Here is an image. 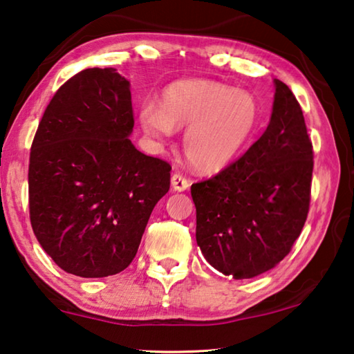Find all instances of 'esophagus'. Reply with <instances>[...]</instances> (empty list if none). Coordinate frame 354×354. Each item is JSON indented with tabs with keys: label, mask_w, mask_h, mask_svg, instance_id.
I'll return each instance as SVG.
<instances>
[{
	"label": "esophagus",
	"mask_w": 354,
	"mask_h": 354,
	"mask_svg": "<svg viewBox=\"0 0 354 354\" xmlns=\"http://www.w3.org/2000/svg\"><path fill=\"white\" fill-rule=\"evenodd\" d=\"M189 179L183 176L181 173H175V175L171 176V187L173 190H178V192H183V190H187L189 189Z\"/></svg>",
	"instance_id": "esophagus-1"
}]
</instances>
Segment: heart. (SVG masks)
<instances>
[{
	"label": "heart",
	"instance_id": "b5f03b06",
	"mask_svg": "<svg viewBox=\"0 0 354 354\" xmlns=\"http://www.w3.org/2000/svg\"><path fill=\"white\" fill-rule=\"evenodd\" d=\"M140 124L156 140L175 128H187L184 154L200 171H220L247 151L261 124V107L253 95L211 81H183L162 93V103L145 101Z\"/></svg>",
	"mask_w": 354,
	"mask_h": 354
}]
</instances>
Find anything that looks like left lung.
Masks as SVG:
<instances>
[{"mask_svg": "<svg viewBox=\"0 0 354 354\" xmlns=\"http://www.w3.org/2000/svg\"><path fill=\"white\" fill-rule=\"evenodd\" d=\"M270 123L242 158L192 184L196 243L226 277L254 278L290 253L308 218L314 151L303 111L274 80Z\"/></svg>", "mask_w": 354, "mask_h": 354, "instance_id": "8db88e82", "label": "left lung"}]
</instances>
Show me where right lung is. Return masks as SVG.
<instances>
[{"mask_svg":"<svg viewBox=\"0 0 354 354\" xmlns=\"http://www.w3.org/2000/svg\"><path fill=\"white\" fill-rule=\"evenodd\" d=\"M133 128L129 81L115 68L80 71L46 106L29 154V218L67 273L124 270L170 189V164L140 153Z\"/></svg>","mask_w":354,"mask_h":354,"instance_id":"1","label":"right lung"}]
</instances>
